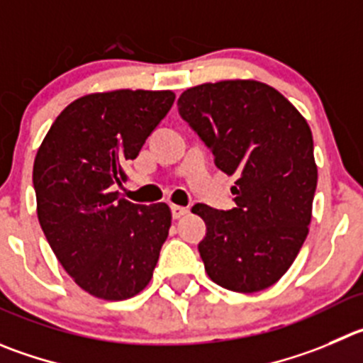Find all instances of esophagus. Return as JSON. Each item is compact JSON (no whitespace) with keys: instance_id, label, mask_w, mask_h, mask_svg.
I'll return each mask as SVG.
<instances>
[{"instance_id":"esophagus-1","label":"esophagus","mask_w":363,"mask_h":363,"mask_svg":"<svg viewBox=\"0 0 363 363\" xmlns=\"http://www.w3.org/2000/svg\"><path fill=\"white\" fill-rule=\"evenodd\" d=\"M171 212H172V217H174V219H179V217H184L185 213H189V208H185V206H179V205H172Z\"/></svg>"}]
</instances>
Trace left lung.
Segmentation results:
<instances>
[{
  "instance_id": "left-lung-1",
  "label": "left lung",
  "mask_w": 363,
  "mask_h": 363,
  "mask_svg": "<svg viewBox=\"0 0 363 363\" xmlns=\"http://www.w3.org/2000/svg\"><path fill=\"white\" fill-rule=\"evenodd\" d=\"M179 116L235 174V208L192 206L206 223L198 250L210 279L233 292L264 291L298 257L312 219L317 165L308 123L276 89L255 80L191 87Z\"/></svg>"
}]
</instances>
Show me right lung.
<instances>
[{
    "instance_id": "1",
    "label": "right lung",
    "mask_w": 363,
    "mask_h": 363,
    "mask_svg": "<svg viewBox=\"0 0 363 363\" xmlns=\"http://www.w3.org/2000/svg\"><path fill=\"white\" fill-rule=\"evenodd\" d=\"M172 103L171 91L87 94L62 110L37 151L40 228L62 267L96 298H133L153 276L171 210L119 199L113 185Z\"/></svg>"
}]
</instances>
